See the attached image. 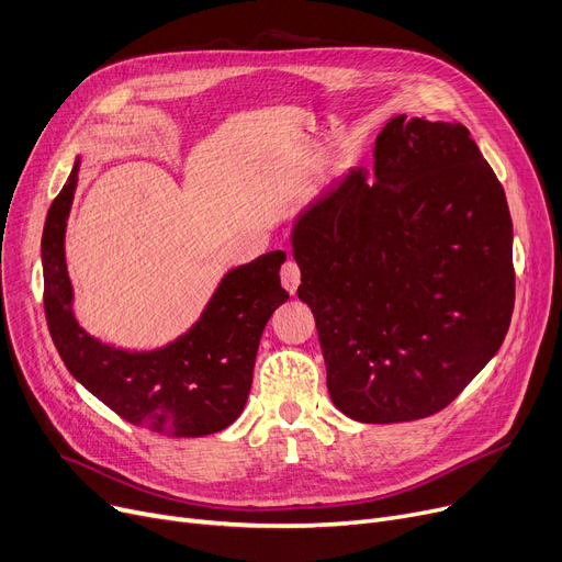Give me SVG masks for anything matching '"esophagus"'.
<instances>
[{"label":"esophagus","instance_id":"1","mask_svg":"<svg viewBox=\"0 0 562 562\" xmlns=\"http://www.w3.org/2000/svg\"><path fill=\"white\" fill-rule=\"evenodd\" d=\"M280 278H282L284 289L293 296V293H296V289H299V284H301V266L293 261V259L284 261L282 271H280Z\"/></svg>","mask_w":562,"mask_h":562}]
</instances>
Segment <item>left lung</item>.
<instances>
[{
	"label": "left lung",
	"instance_id": "left-lung-1",
	"mask_svg": "<svg viewBox=\"0 0 562 562\" xmlns=\"http://www.w3.org/2000/svg\"><path fill=\"white\" fill-rule=\"evenodd\" d=\"M293 223L328 392L346 417L447 407L506 339L515 305L506 193L460 123L396 115Z\"/></svg>",
	"mask_w": 562,
	"mask_h": 562
}]
</instances>
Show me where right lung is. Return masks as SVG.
I'll list each match as a JSON object with an SVG mask.
<instances>
[{
  "label": "right lung",
  "mask_w": 562,
  "mask_h": 562,
  "mask_svg": "<svg viewBox=\"0 0 562 562\" xmlns=\"http://www.w3.org/2000/svg\"><path fill=\"white\" fill-rule=\"evenodd\" d=\"M79 157L49 206L43 229L45 316L52 341L75 380L125 422L168 437H202L244 412L261 333L289 299L280 284L282 250L229 269L193 326L155 350H125L88 335L72 312L66 223Z\"/></svg>",
  "instance_id": "add662e5"
}]
</instances>
